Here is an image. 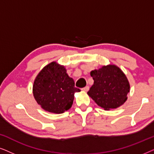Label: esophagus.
<instances>
[{
    "label": "esophagus",
    "mask_w": 154,
    "mask_h": 154,
    "mask_svg": "<svg viewBox=\"0 0 154 154\" xmlns=\"http://www.w3.org/2000/svg\"><path fill=\"white\" fill-rule=\"evenodd\" d=\"M81 90H83V91H85V92H88V90H89V86H85V87L82 88Z\"/></svg>",
    "instance_id": "obj_1"
}]
</instances>
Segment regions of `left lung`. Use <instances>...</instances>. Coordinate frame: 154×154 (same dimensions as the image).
I'll return each mask as SVG.
<instances>
[{
	"label": "left lung",
	"mask_w": 154,
	"mask_h": 154,
	"mask_svg": "<svg viewBox=\"0 0 154 154\" xmlns=\"http://www.w3.org/2000/svg\"><path fill=\"white\" fill-rule=\"evenodd\" d=\"M90 75L94 84L88 94L98 106L109 110L118 108L127 100L130 85L119 67L115 65L102 66L98 70L92 71Z\"/></svg>",
	"instance_id": "1"
}]
</instances>
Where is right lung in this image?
Returning a JSON list of instances; mask_svg holds the SVG:
<instances>
[{
    "label": "right lung",
    "instance_id": "obj_1",
    "mask_svg": "<svg viewBox=\"0 0 154 154\" xmlns=\"http://www.w3.org/2000/svg\"><path fill=\"white\" fill-rule=\"evenodd\" d=\"M81 91L66 73L64 66L52 62L42 69L35 78L33 93L44 110L62 113L73 104L74 93Z\"/></svg>",
    "mask_w": 154,
    "mask_h": 154
}]
</instances>
